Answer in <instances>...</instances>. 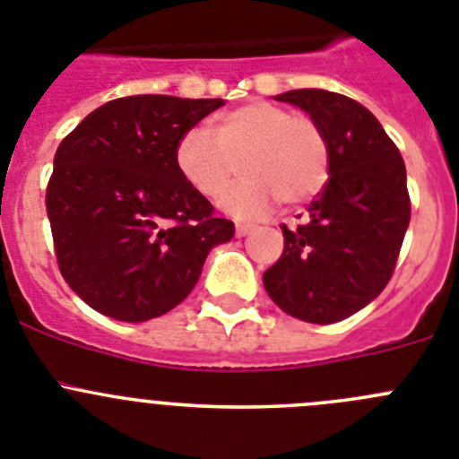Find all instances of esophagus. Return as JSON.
Here are the masks:
<instances>
[{
    "label": "esophagus",
    "mask_w": 459,
    "mask_h": 459,
    "mask_svg": "<svg viewBox=\"0 0 459 459\" xmlns=\"http://www.w3.org/2000/svg\"><path fill=\"white\" fill-rule=\"evenodd\" d=\"M250 230H253V225H248V222H237V237L238 238L246 237V234H248Z\"/></svg>",
    "instance_id": "esophagus-1"
}]
</instances>
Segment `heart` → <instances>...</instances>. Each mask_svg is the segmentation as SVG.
Masks as SVG:
<instances>
[{
  "label": "heart",
  "instance_id": "1",
  "mask_svg": "<svg viewBox=\"0 0 459 459\" xmlns=\"http://www.w3.org/2000/svg\"><path fill=\"white\" fill-rule=\"evenodd\" d=\"M241 156L243 177L227 190L222 209L262 216L275 200L307 202L328 179V142L317 124L290 108L253 100L216 117L213 131L193 126L177 142L174 163L190 188L218 197Z\"/></svg>",
  "mask_w": 459,
  "mask_h": 459
}]
</instances>
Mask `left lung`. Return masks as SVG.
<instances>
[{
    "instance_id": "1",
    "label": "left lung",
    "mask_w": 459,
    "mask_h": 459,
    "mask_svg": "<svg viewBox=\"0 0 459 459\" xmlns=\"http://www.w3.org/2000/svg\"><path fill=\"white\" fill-rule=\"evenodd\" d=\"M278 100L306 109L328 142V174L301 225H282L285 250L264 271L280 310L333 324L388 285L411 218L407 169L370 109L342 93L294 89Z\"/></svg>"
}]
</instances>
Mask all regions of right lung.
<instances>
[{
	"label": "right lung",
	"instance_id": "1",
	"mask_svg": "<svg viewBox=\"0 0 459 459\" xmlns=\"http://www.w3.org/2000/svg\"><path fill=\"white\" fill-rule=\"evenodd\" d=\"M222 99L142 93L109 100L62 140L46 206L64 280L87 306L147 322L179 306L234 222L174 163L177 142Z\"/></svg>",
	"mask_w": 459,
	"mask_h": 459
}]
</instances>
